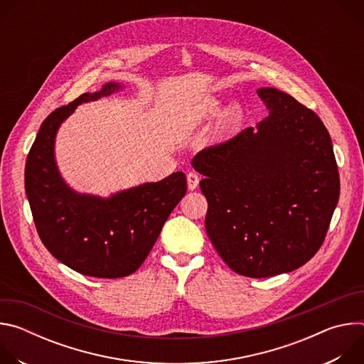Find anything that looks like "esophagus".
Listing matches in <instances>:
<instances>
[{"instance_id":"1","label":"esophagus","mask_w":364,"mask_h":364,"mask_svg":"<svg viewBox=\"0 0 364 364\" xmlns=\"http://www.w3.org/2000/svg\"><path fill=\"white\" fill-rule=\"evenodd\" d=\"M198 181H200V177H198V174H197V173L190 171V173L187 174V184H188V188H190V190L197 188Z\"/></svg>"}]
</instances>
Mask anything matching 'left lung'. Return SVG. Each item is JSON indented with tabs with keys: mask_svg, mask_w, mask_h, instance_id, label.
<instances>
[{
	"mask_svg": "<svg viewBox=\"0 0 364 364\" xmlns=\"http://www.w3.org/2000/svg\"><path fill=\"white\" fill-rule=\"evenodd\" d=\"M268 117L193 159L209 203L205 232L239 275L268 278L306 264L321 247L340 196L327 128L275 87L257 89Z\"/></svg>",
	"mask_w": 364,
	"mask_h": 364,
	"instance_id": "8db88e82",
	"label": "left lung"
}]
</instances>
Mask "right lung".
<instances>
[{"instance_id": "add662e5", "label": "right lung", "mask_w": 364, "mask_h": 364, "mask_svg": "<svg viewBox=\"0 0 364 364\" xmlns=\"http://www.w3.org/2000/svg\"><path fill=\"white\" fill-rule=\"evenodd\" d=\"M119 89V83H107L51 112L31 145L24 174L34 225L47 250L82 275L109 279L128 277L142 265L187 191L181 171L109 198L76 193L62 178L55 160L60 124L80 103Z\"/></svg>"}]
</instances>
